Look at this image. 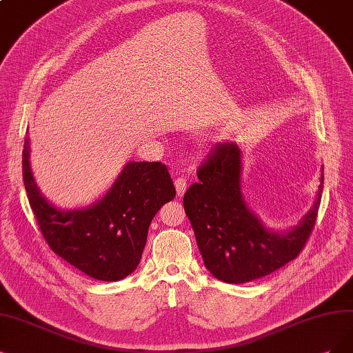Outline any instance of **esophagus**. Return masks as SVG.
<instances>
[{
  "label": "esophagus",
  "instance_id": "1",
  "mask_svg": "<svg viewBox=\"0 0 353 353\" xmlns=\"http://www.w3.org/2000/svg\"><path fill=\"white\" fill-rule=\"evenodd\" d=\"M174 185H176L177 194H183L186 192V189H188V179L185 176H179L174 180Z\"/></svg>",
  "mask_w": 353,
  "mask_h": 353
}]
</instances>
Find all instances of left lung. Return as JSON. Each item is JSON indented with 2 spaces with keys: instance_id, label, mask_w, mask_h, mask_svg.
<instances>
[{
  "instance_id": "left-lung-1",
  "label": "left lung",
  "mask_w": 353,
  "mask_h": 353,
  "mask_svg": "<svg viewBox=\"0 0 353 353\" xmlns=\"http://www.w3.org/2000/svg\"><path fill=\"white\" fill-rule=\"evenodd\" d=\"M241 152L236 143L218 142L198 167V183L185 193L183 206L206 269L227 283L270 275L298 257L316 225L323 193L291 231H269L245 206L240 192Z\"/></svg>"
}]
</instances>
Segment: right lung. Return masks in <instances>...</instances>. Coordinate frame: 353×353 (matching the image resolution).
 I'll use <instances>...</instances> for the list:
<instances>
[{"label": "right lung", "instance_id": "right-lung-1", "mask_svg": "<svg viewBox=\"0 0 353 353\" xmlns=\"http://www.w3.org/2000/svg\"><path fill=\"white\" fill-rule=\"evenodd\" d=\"M23 180L50 250L85 275L106 282L123 279L137 269L152 218L176 196L167 165L130 161L103 199L87 210L63 212L36 188L28 138L23 145Z\"/></svg>", "mask_w": 353, "mask_h": 353}]
</instances>
